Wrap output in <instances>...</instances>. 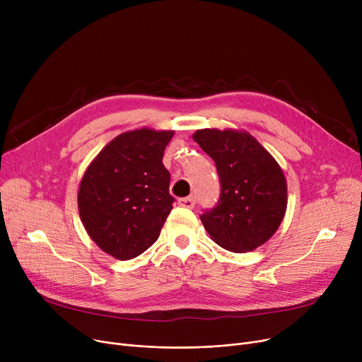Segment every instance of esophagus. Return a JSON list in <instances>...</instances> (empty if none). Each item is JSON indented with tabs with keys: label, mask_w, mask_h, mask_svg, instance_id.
Returning a JSON list of instances; mask_svg holds the SVG:
<instances>
[{
	"label": "esophagus",
	"mask_w": 362,
	"mask_h": 362,
	"mask_svg": "<svg viewBox=\"0 0 362 362\" xmlns=\"http://www.w3.org/2000/svg\"><path fill=\"white\" fill-rule=\"evenodd\" d=\"M179 205H182V206H185V208H194V205H195V198H194V197L180 198V199H179Z\"/></svg>",
	"instance_id": "34e87169"
}]
</instances>
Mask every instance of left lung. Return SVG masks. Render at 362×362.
I'll return each instance as SVG.
<instances>
[{
  "mask_svg": "<svg viewBox=\"0 0 362 362\" xmlns=\"http://www.w3.org/2000/svg\"><path fill=\"white\" fill-rule=\"evenodd\" d=\"M218 173L220 198L201 221L211 239L232 252L267 242L284 217L286 179L267 149L246 132L202 129L192 136Z\"/></svg>",
  "mask_w": 362,
  "mask_h": 362,
  "instance_id": "8db88e82",
  "label": "left lung"
}]
</instances>
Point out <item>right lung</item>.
Segmentation results:
<instances>
[{"label":"right lung","mask_w":362,"mask_h":362,"mask_svg":"<svg viewBox=\"0 0 362 362\" xmlns=\"http://www.w3.org/2000/svg\"><path fill=\"white\" fill-rule=\"evenodd\" d=\"M173 130H132L114 138L81 182L78 205L88 235L117 259H132L154 243L175 198L163 164Z\"/></svg>","instance_id":"1"}]
</instances>
